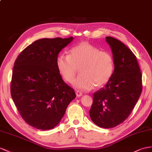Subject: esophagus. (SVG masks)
Returning a JSON list of instances; mask_svg holds the SVG:
<instances>
[{"instance_id": "obj_1", "label": "esophagus", "mask_w": 152, "mask_h": 152, "mask_svg": "<svg viewBox=\"0 0 152 152\" xmlns=\"http://www.w3.org/2000/svg\"><path fill=\"white\" fill-rule=\"evenodd\" d=\"M76 96H77V97H81V96L83 95L82 92L79 91H77L76 92Z\"/></svg>"}]
</instances>
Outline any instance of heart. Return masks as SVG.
<instances>
[{
	"label": "heart",
	"instance_id": "heart-1",
	"mask_svg": "<svg viewBox=\"0 0 152 152\" xmlns=\"http://www.w3.org/2000/svg\"><path fill=\"white\" fill-rule=\"evenodd\" d=\"M56 64L60 75L68 83L72 82L77 69L80 68V76L72 85L81 91L90 90L94 85L96 88L102 87L109 81L114 69L112 54L87 42L73 47L69 56L60 54Z\"/></svg>",
	"mask_w": 152,
	"mask_h": 152
}]
</instances>
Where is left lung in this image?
I'll return each instance as SVG.
<instances>
[{"instance_id": "obj_1", "label": "left lung", "mask_w": 152, "mask_h": 152, "mask_svg": "<svg viewBox=\"0 0 152 152\" xmlns=\"http://www.w3.org/2000/svg\"><path fill=\"white\" fill-rule=\"evenodd\" d=\"M106 41L112 50L114 70L105 87L93 94L89 111L97 126L110 128L128 118L141 96L142 75L137 58L123 43L111 37Z\"/></svg>"}]
</instances>
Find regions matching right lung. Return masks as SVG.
Listing matches in <instances>:
<instances>
[{
  "label": "right lung",
  "mask_w": 152,
  "mask_h": 152,
  "mask_svg": "<svg viewBox=\"0 0 152 152\" xmlns=\"http://www.w3.org/2000/svg\"><path fill=\"white\" fill-rule=\"evenodd\" d=\"M73 40L72 37L40 39L27 47L15 60L11 97L22 118L37 129L55 127L76 98L56 64L58 54Z\"/></svg>",
  "instance_id": "obj_1"
}]
</instances>
